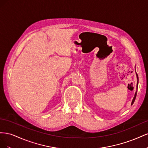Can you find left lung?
Listing matches in <instances>:
<instances>
[{"instance_id": "1", "label": "left lung", "mask_w": 148, "mask_h": 148, "mask_svg": "<svg viewBox=\"0 0 148 148\" xmlns=\"http://www.w3.org/2000/svg\"><path fill=\"white\" fill-rule=\"evenodd\" d=\"M136 77H137V79H138V82H137V88H136V89H138V75H137V73H136ZM136 94H137V91H136V92H135V96H134V97H133V101H132V105L134 103V102H135V99H136Z\"/></svg>"}]
</instances>
